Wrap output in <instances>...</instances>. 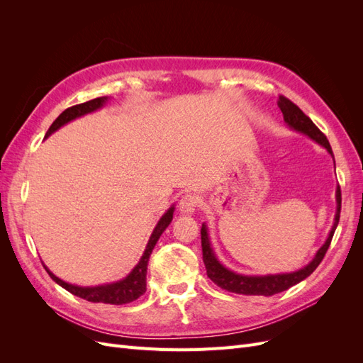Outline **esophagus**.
<instances>
[{"label":"esophagus","mask_w":363,"mask_h":363,"mask_svg":"<svg viewBox=\"0 0 363 363\" xmlns=\"http://www.w3.org/2000/svg\"><path fill=\"white\" fill-rule=\"evenodd\" d=\"M196 207H199V199L194 194H186L182 196V200L179 203V208L182 213H186V215H192Z\"/></svg>","instance_id":"1"}]
</instances>
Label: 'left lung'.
Segmentation results:
<instances>
[{
	"mask_svg": "<svg viewBox=\"0 0 363 363\" xmlns=\"http://www.w3.org/2000/svg\"><path fill=\"white\" fill-rule=\"evenodd\" d=\"M277 106L280 107V111L283 113L284 123H286V125L291 130L309 136L312 140L316 142V144L324 147L328 151V155H332V157H333L332 147H330V144H328V140L324 136L323 131L312 123V119L309 116H306L303 113V111L298 106H295L291 100H288L286 96H281V95L279 96ZM340 201H342V199H340V188L337 186L336 188V213H335V223L332 225L330 233H328L323 247L316 251L315 257L309 263H307L306 267L296 269V271H292V272L268 274V276H245V274H238L232 269L225 268L223 263L218 260L215 251L212 248L211 239H208L207 225L203 224L201 247H203V262H204L206 269H207V277L211 279L215 284H218L221 289H225L228 292H235V294H242V295L269 296V295L289 289L291 286H294V284L303 281L306 277H309L311 274L316 269V267L320 265L321 260L324 259L328 247H330L335 230L339 224Z\"/></svg>",
	"mask_w": 363,
	"mask_h": 363,
	"instance_id": "8db88e82",
	"label": "left lung"
}]
</instances>
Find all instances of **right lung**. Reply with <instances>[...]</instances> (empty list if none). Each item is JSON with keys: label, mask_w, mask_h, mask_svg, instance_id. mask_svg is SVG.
<instances>
[{"label": "right lung", "mask_w": 363, "mask_h": 363, "mask_svg": "<svg viewBox=\"0 0 363 363\" xmlns=\"http://www.w3.org/2000/svg\"><path fill=\"white\" fill-rule=\"evenodd\" d=\"M108 101L107 96H100V98H94L91 101H86L82 104L72 106L67 111L62 112L56 121L51 124V127L48 128L45 139L48 136H51L54 131H57L60 127H63L65 124L71 123V121L84 116L87 113H92L98 108H101ZM174 204L168 208L167 212L162 215V218L159 219V223L156 224L155 230L148 239V244L145 247L144 255H142L140 260L138 262V265L130 271V274L127 277H124L123 280H118L113 283H107V284H100V286H77V284H71L63 281L62 279H59L54 274L43 265V268L47 269V272L50 274V277L56 281L57 284H60L62 288L67 289L68 292H71L72 295L80 296L83 300L92 301V303H106V304H127L138 300L139 296L147 291V267H148V260L152 252V248L156 247L159 238L162 236V233L167 230V227L171 224L172 221V215H174Z\"/></svg>", "instance_id": "1"}]
</instances>
